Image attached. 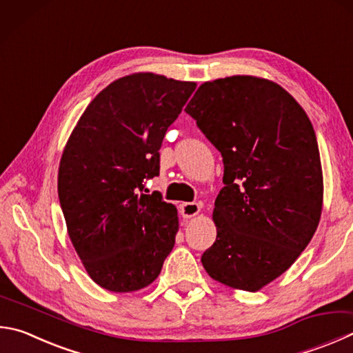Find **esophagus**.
<instances>
[{
  "mask_svg": "<svg viewBox=\"0 0 353 353\" xmlns=\"http://www.w3.org/2000/svg\"><path fill=\"white\" fill-rule=\"evenodd\" d=\"M201 213V205L196 202H185L181 205V214L185 219H190V217H194Z\"/></svg>",
  "mask_w": 353,
  "mask_h": 353,
  "instance_id": "esophagus-1",
  "label": "esophagus"
}]
</instances>
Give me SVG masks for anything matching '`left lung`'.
I'll use <instances>...</instances> for the list:
<instances>
[{
	"mask_svg": "<svg viewBox=\"0 0 353 353\" xmlns=\"http://www.w3.org/2000/svg\"><path fill=\"white\" fill-rule=\"evenodd\" d=\"M185 111L223 160L202 265L217 283L258 292L292 267L321 219L315 130L284 88L253 75L205 81Z\"/></svg>",
	"mask_w": 353,
	"mask_h": 353,
	"instance_id": "obj_1",
	"label": "left lung"
}]
</instances>
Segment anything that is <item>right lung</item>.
<instances>
[{
    "mask_svg": "<svg viewBox=\"0 0 353 353\" xmlns=\"http://www.w3.org/2000/svg\"><path fill=\"white\" fill-rule=\"evenodd\" d=\"M194 89L154 72L125 75L95 95L68 139L60 205L83 267L106 290L148 287L174 247L177 208L140 191L159 176L165 132Z\"/></svg>",
    "mask_w": 353,
    "mask_h": 353,
    "instance_id": "add662e5",
    "label": "right lung"
}]
</instances>
